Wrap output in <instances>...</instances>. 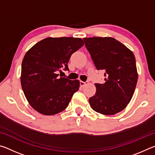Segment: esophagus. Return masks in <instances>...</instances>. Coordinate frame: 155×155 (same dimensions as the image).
Returning <instances> with one entry per match:
<instances>
[{
    "instance_id": "1",
    "label": "esophagus",
    "mask_w": 155,
    "mask_h": 155,
    "mask_svg": "<svg viewBox=\"0 0 155 155\" xmlns=\"http://www.w3.org/2000/svg\"><path fill=\"white\" fill-rule=\"evenodd\" d=\"M87 82H84V81H80V85H81V87H84V86H85L86 84H87Z\"/></svg>"
}]
</instances>
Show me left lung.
<instances>
[{"mask_svg": "<svg viewBox=\"0 0 155 155\" xmlns=\"http://www.w3.org/2000/svg\"><path fill=\"white\" fill-rule=\"evenodd\" d=\"M98 70H104L105 82L95 83L96 91L90 106L100 114L110 115L122 111L130 103L137 82L134 54L113 38H83Z\"/></svg>", "mask_w": 155, "mask_h": 155, "instance_id": "left-lung-1", "label": "left lung"}]
</instances>
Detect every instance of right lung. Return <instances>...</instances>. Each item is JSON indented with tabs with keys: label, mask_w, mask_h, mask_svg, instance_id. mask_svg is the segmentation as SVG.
Segmentation results:
<instances>
[{
	"label": "right lung",
	"mask_w": 155,
	"mask_h": 155,
	"mask_svg": "<svg viewBox=\"0 0 155 155\" xmlns=\"http://www.w3.org/2000/svg\"><path fill=\"white\" fill-rule=\"evenodd\" d=\"M82 39L47 38L31 48L22 63L20 82L26 98L33 108L45 115L66 109L78 90V80L59 77L62 68L69 70L72 54L83 46Z\"/></svg>",
	"instance_id": "right-lung-1"
}]
</instances>
